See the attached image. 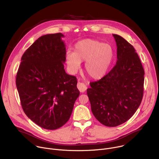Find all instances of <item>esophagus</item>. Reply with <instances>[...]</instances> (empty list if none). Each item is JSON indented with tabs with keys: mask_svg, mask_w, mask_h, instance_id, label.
<instances>
[{
	"mask_svg": "<svg viewBox=\"0 0 159 159\" xmlns=\"http://www.w3.org/2000/svg\"><path fill=\"white\" fill-rule=\"evenodd\" d=\"M77 86L78 89L79 90V91L81 92V93L85 92V90L87 89V86L84 83H82V82H79L77 83Z\"/></svg>",
	"mask_w": 159,
	"mask_h": 159,
	"instance_id": "34e87169",
	"label": "esophagus"
}]
</instances>
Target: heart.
<instances>
[{
  "instance_id": "obj_1",
  "label": "heart",
  "mask_w": 159,
  "mask_h": 159,
  "mask_svg": "<svg viewBox=\"0 0 159 159\" xmlns=\"http://www.w3.org/2000/svg\"><path fill=\"white\" fill-rule=\"evenodd\" d=\"M115 51L109 44L97 39H85L77 43L74 52H67L66 63L72 73L76 72L82 61L85 63V70L92 79L103 77L114 60Z\"/></svg>"
}]
</instances>
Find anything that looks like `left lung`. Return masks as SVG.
Here are the masks:
<instances>
[{
  "instance_id": "left-lung-1",
  "label": "left lung",
  "mask_w": 159,
  "mask_h": 159,
  "mask_svg": "<svg viewBox=\"0 0 159 159\" xmlns=\"http://www.w3.org/2000/svg\"><path fill=\"white\" fill-rule=\"evenodd\" d=\"M117 46V61L101 79L90 82L87 94L95 118L115 127L128 121L140 106L143 95L144 70L131 44L112 34Z\"/></svg>"
}]
</instances>
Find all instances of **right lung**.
I'll return each mask as SVG.
<instances>
[{"label":"right lung","mask_w":159,"mask_h":159,"mask_svg":"<svg viewBox=\"0 0 159 159\" xmlns=\"http://www.w3.org/2000/svg\"><path fill=\"white\" fill-rule=\"evenodd\" d=\"M63 37L60 33L39 37L22 56L16 75L22 109L47 129H58L69 121L80 94L77 78L64 69Z\"/></svg>","instance_id":"add662e5"}]
</instances>
